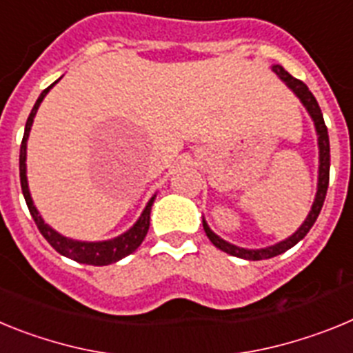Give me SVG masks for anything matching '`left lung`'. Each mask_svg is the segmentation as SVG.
Returning <instances> with one entry per match:
<instances>
[{
  "label": "left lung",
  "instance_id": "1",
  "mask_svg": "<svg viewBox=\"0 0 353 353\" xmlns=\"http://www.w3.org/2000/svg\"><path fill=\"white\" fill-rule=\"evenodd\" d=\"M272 70L276 72L279 79L283 83H286L290 90H292L295 95L301 99V102L304 104V108L307 109V113L310 117L313 118L314 121V129H316V136H318V150H320V166H318V189H316V196H314L313 207H311L310 214L305 217V221L302 223V226L299 228L297 232L293 233L292 236H288L286 240H281V242H277V244L269 245V248L263 249H244L239 248V245H233L226 240H223L221 236L215 235L212 232L210 228H208L207 221L203 219V230L207 233V236L210 239L212 244L215 245L221 251L228 252V254H232V256L242 258V260H267V258H274L277 254H281V252L288 251L290 248L297 244L299 240L304 239L307 235V232L311 230V226L316 221L318 214L322 210L323 201H325V194H327V187H329V170H330V146H329V134H327V127L325 121H323V114L322 109L318 105L316 99H314L313 93L310 92V88L305 86L302 81L295 79L293 76H290L288 72L281 67V65H274Z\"/></svg>",
  "mask_w": 353,
  "mask_h": 353
}]
</instances>
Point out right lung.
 <instances>
[{
    "instance_id": "right-lung-1",
    "label": "right lung",
    "mask_w": 353,
    "mask_h": 353,
    "mask_svg": "<svg viewBox=\"0 0 353 353\" xmlns=\"http://www.w3.org/2000/svg\"><path fill=\"white\" fill-rule=\"evenodd\" d=\"M60 81V79H58ZM58 81L49 86V88L43 90L40 93V97L37 99L35 105L31 109L30 117H28L26 127H24V136H23V143H21V154H19V174H21V187H23V194L24 199H26V205L30 208V214L35 221L37 228L40 230V233L43 235V239L48 240L49 244L56 249V251L63 254V256L70 258L74 261H79V263H86V265H97V267H101V265H109L114 263V261L121 260V258L129 256L130 252H134L136 249L141 245V242L145 240L146 233H148L150 228V212H152V205H154L155 194L150 198V201L146 203L145 210L143 214L139 215V219L136 221L130 230H127L125 233H121L120 236L111 240H104V242H81V240H72L67 239V236L60 235L58 232H54L49 224L43 223V219L40 217L39 210L33 205V199H31L30 189H28V179H26V143L28 138H30V130L31 125H33V118H35L37 111H39V105L42 104L43 97L48 95L49 90L54 86Z\"/></svg>"
}]
</instances>
